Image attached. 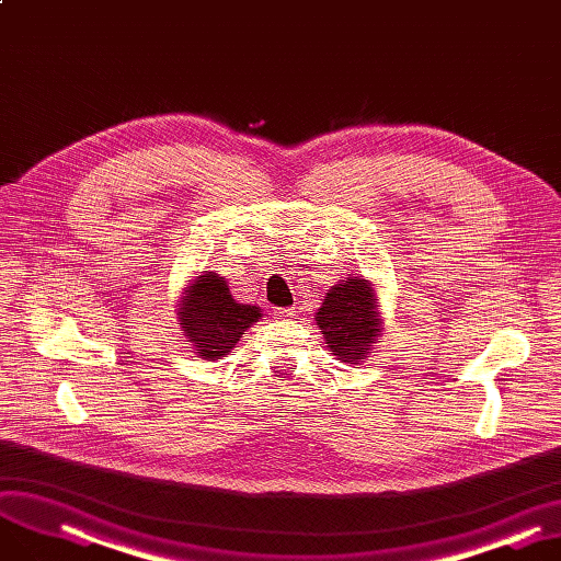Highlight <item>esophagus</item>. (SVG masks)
Returning <instances> with one entry per match:
<instances>
[{
	"mask_svg": "<svg viewBox=\"0 0 561 561\" xmlns=\"http://www.w3.org/2000/svg\"><path fill=\"white\" fill-rule=\"evenodd\" d=\"M278 312V318H283V320H287V318H297L299 316V310L293 306V308H278L276 310Z\"/></svg>",
	"mask_w": 561,
	"mask_h": 561,
	"instance_id": "obj_1",
	"label": "esophagus"
}]
</instances>
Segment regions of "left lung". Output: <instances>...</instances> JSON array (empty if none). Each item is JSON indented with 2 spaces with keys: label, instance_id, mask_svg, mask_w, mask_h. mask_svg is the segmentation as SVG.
Returning <instances> with one entry per match:
<instances>
[{
  "label": "left lung",
  "instance_id": "1",
  "mask_svg": "<svg viewBox=\"0 0 561 561\" xmlns=\"http://www.w3.org/2000/svg\"><path fill=\"white\" fill-rule=\"evenodd\" d=\"M316 322L333 356L345 364L362 362L373 350V343L379 341L382 329L375 287L362 276H350L333 285L316 312Z\"/></svg>",
  "mask_w": 561,
  "mask_h": 561
}]
</instances>
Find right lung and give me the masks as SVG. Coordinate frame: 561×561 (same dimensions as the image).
Masks as SVG:
<instances>
[{"instance_id": "1", "label": "right lung", "mask_w": 561, "mask_h": 561, "mask_svg": "<svg viewBox=\"0 0 561 561\" xmlns=\"http://www.w3.org/2000/svg\"><path fill=\"white\" fill-rule=\"evenodd\" d=\"M179 324L195 354L209 362L226 356L253 322L262 318L257 306L239 304L230 295L228 280L216 272L199 274L182 293Z\"/></svg>"}]
</instances>
